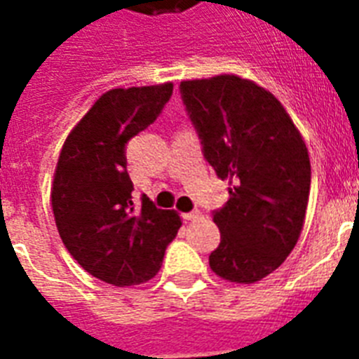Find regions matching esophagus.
Returning a JSON list of instances; mask_svg holds the SVG:
<instances>
[{"label":"esophagus","mask_w":359,"mask_h":359,"mask_svg":"<svg viewBox=\"0 0 359 359\" xmlns=\"http://www.w3.org/2000/svg\"><path fill=\"white\" fill-rule=\"evenodd\" d=\"M199 216H201V212H199V210H191V212H184V214H182V218L188 219V222H191V219H197V218H199Z\"/></svg>","instance_id":"1"}]
</instances>
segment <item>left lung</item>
Returning a JSON list of instances; mask_svg holds the SVG:
<instances>
[{
  "label": "left lung",
  "mask_w": 359,
  "mask_h": 359,
  "mask_svg": "<svg viewBox=\"0 0 359 359\" xmlns=\"http://www.w3.org/2000/svg\"><path fill=\"white\" fill-rule=\"evenodd\" d=\"M179 89L203 156L229 182V201L212 210L222 240L208 264L227 281H261L281 266L304 227L306 143L278 98L253 81L222 74Z\"/></svg>",
  "instance_id": "8db88e82"
}]
</instances>
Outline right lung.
Masks as SVG:
<instances>
[{
    "instance_id": "1",
    "label": "right lung",
    "mask_w": 359,
    "mask_h": 359,
    "mask_svg": "<svg viewBox=\"0 0 359 359\" xmlns=\"http://www.w3.org/2000/svg\"><path fill=\"white\" fill-rule=\"evenodd\" d=\"M173 83L111 89L98 98L65 141L52 188V208L65 248L86 272L115 287L154 278L180 216L147 196L134 203L126 145L151 126Z\"/></svg>"
}]
</instances>
